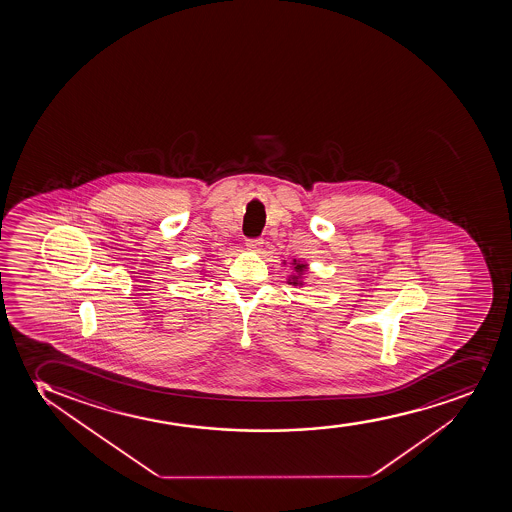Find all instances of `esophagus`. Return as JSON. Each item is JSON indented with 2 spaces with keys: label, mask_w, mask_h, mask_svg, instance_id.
I'll return each mask as SVG.
<instances>
[{
  "label": "esophagus",
  "mask_w": 512,
  "mask_h": 512,
  "mask_svg": "<svg viewBox=\"0 0 512 512\" xmlns=\"http://www.w3.org/2000/svg\"><path fill=\"white\" fill-rule=\"evenodd\" d=\"M262 247H264V240H262V238L247 240V248L250 252H260V248Z\"/></svg>",
  "instance_id": "1"
}]
</instances>
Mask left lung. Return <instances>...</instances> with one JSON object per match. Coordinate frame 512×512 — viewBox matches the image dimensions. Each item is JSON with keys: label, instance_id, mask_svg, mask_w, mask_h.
I'll list each match as a JSON object with an SVG mask.
<instances>
[{"label": "left lung", "instance_id": "obj_1", "mask_svg": "<svg viewBox=\"0 0 512 512\" xmlns=\"http://www.w3.org/2000/svg\"><path fill=\"white\" fill-rule=\"evenodd\" d=\"M292 270H294V274L289 275V279H287V284H291V286H299L303 287L306 282H304V274L308 272V264H304L301 260H292Z\"/></svg>", "mask_w": 512, "mask_h": 512}]
</instances>
